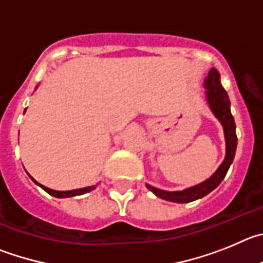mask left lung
I'll return each instance as SVG.
<instances>
[{"mask_svg":"<svg viewBox=\"0 0 263 263\" xmlns=\"http://www.w3.org/2000/svg\"><path fill=\"white\" fill-rule=\"evenodd\" d=\"M204 87L207 89L205 97L210 108L214 112L215 117L219 119L224 128V137H226V158L221 162L216 172L208 179L202 183L193 186V187L184 189L182 191H165L156 189L151 184H146V187L152 191L158 198L174 203H189L196 199H200L212 190L217 187L220 182L223 181L228 172L229 166L235 158L236 148H237V136H236L235 119L231 114V102H229L228 94L224 90V87L220 84V74L215 68H212L205 77Z\"/></svg>","mask_w":263,"mask_h":263,"instance_id":"left-lung-1","label":"left lung"}]
</instances>
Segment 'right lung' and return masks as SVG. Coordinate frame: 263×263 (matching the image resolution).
Here are the masks:
<instances>
[{"instance_id": "1", "label": "right lung", "mask_w": 263, "mask_h": 263, "mask_svg": "<svg viewBox=\"0 0 263 263\" xmlns=\"http://www.w3.org/2000/svg\"><path fill=\"white\" fill-rule=\"evenodd\" d=\"M25 111H26V110H25ZM30 178H31L32 181H34L35 183L37 184V186H40V187L43 189L44 191H47V193H48L49 195L56 196V198H70V196L82 195V194H86V193H89V191H91V190H94V189H96V186H87V187H84V189H76V190H69V191H56V190H52V189L46 187V186H43V184L37 183V182L35 181V179L32 178L31 176H30Z\"/></svg>"}]
</instances>
